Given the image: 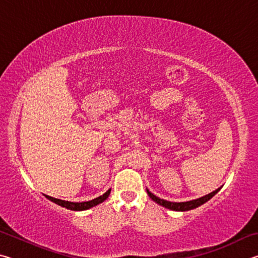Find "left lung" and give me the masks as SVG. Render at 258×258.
Wrapping results in <instances>:
<instances>
[{"instance_id": "8db88e82", "label": "left lung", "mask_w": 258, "mask_h": 258, "mask_svg": "<svg viewBox=\"0 0 258 258\" xmlns=\"http://www.w3.org/2000/svg\"><path fill=\"white\" fill-rule=\"evenodd\" d=\"M218 191H220V189L213 191V192H211V194L204 196V197H202V198L190 200V202L171 203V202H167V200H164V199H160L158 197H156V196L152 195L149 190H147L148 195H149V197L152 200H154V202H156L157 204H159L160 206H163L165 208H168V209H172V211H176V212H185V211H190V209L197 208V207L200 206V205H203L206 202H208V200L211 199L212 197H214V196H215Z\"/></svg>"}]
</instances>
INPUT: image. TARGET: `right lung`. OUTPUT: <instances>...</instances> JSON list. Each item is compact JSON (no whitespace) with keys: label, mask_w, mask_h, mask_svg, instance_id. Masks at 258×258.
Returning a JSON list of instances; mask_svg holds the SVG:
<instances>
[{"label":"right lung","mask_w":258,"mask_h":258,"mask_svg":"<svg viewBox=\"0 0 258 258\" xmlns=\"http://www.w3.org/2000/svg\"><path fill=\"white\" fill-rule=\"evenodd\" d=\"M110 195V189H109L106 194H103L102 196H100V197L95 198L90 200V202H84V203H72V202H64V200H61V199H56L53 197H50V196H45V197L51 200V202H53L55 204H58L59 206H62V207H66L67 209H72V211H85V209H89L91 207H94L97 206V205L101 204L102 202H104L108 198V196Z\"/></svg>","instance_id":"add662e5"}]
</instances>
